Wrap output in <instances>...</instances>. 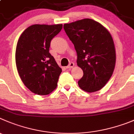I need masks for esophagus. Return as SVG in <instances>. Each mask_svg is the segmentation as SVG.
Returning <instances> with one entry per match:
<instances>
[{
	"label": "esophagus",
	"mask_w": 134,
	"mask_h": 134,
	"mask_svg": "<svg viewBox=\"0 0 134 134\" xmlns=\"http://www.w3.org/2000/svg\"><path fill=\"white\" fill-rule=\"evenodd\" d=\"M74 66V62H70V63L69 64V65L66 66V68H67V69H70V68H73Z\"/></svg>",
	"instance_id": "obj_1"
}]
</instances>
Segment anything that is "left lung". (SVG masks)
Wrapping results in <instances>:
<instances>
[{"mask_svg":"<svg viewBox=\"0 0 134 134\" xmlns=\"http://www.w3.org/2000/svg\"><path fill=\"white\" fill-rule=\"evenodd\" d=\"M64 29L77 53V64L83 76L79 87L89 93L99 91L113 75L116 51L113 37L104 26L86 18L65 24Z\"/></svg>","mask_w":134,"mask_h":134,"instance_id":"obj_1","label":"left lung"}]
</instances>
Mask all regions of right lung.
I'll list each match as a JSON object with an SVG mask.
<instances>
[{"label":"right lung","instance_id":"add662e5","mask_svg":"<svg viewBox=\"0 0 134 134\" xmlns=\"http://www.w3.org/2000/svg\"><path fill=\"white\" fill-rule=\"evenodd\" d=\"M62 28V24H35L28 27L19 38L16 67L24 85L34 93L48 95L57 87L62 69L49 53V48Z\"/></svg>","mask_w":134,"mask_h":134}]
</instances>
